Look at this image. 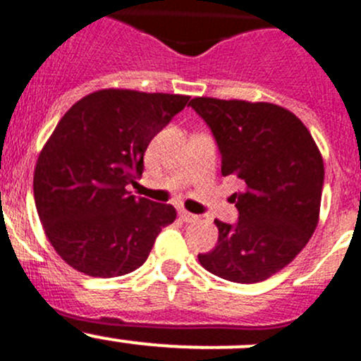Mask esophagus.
I'll use <instances>...</instances> for the list:
<instances>
[{
    "label": "esophagus",
    "mask_w": 361,
    "mask_h": 361,
    "mask_svg": "<svg viewBox=\"0 0 361 361\" xmlns=\"http://www.w3.org/2000/svg\"><path fill=\"white\" fill-rule=\"evenodd\" d=\"M178 214H180L181 221H185V222H197V221H200V217H197V215L190 214V212L183 210V208H180V210H178Z\"/></svg>",
    "instance_id": "34e87169"
}]
</instances>
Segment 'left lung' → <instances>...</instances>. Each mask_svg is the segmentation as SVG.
Returning <instances> with one entry per match:
<instances>
[{
	"label": "left lung",
	"instance_id": "left-lung-1",
	"mask_svg": "<svg viewBox=\"0 0 361 361\" xmlns=\"http://www.w3.org/2000/svg\"><path fill=\"white\" fill-rule=\"evenodd\" d=\"M221 151L222 176L240 178L231 196L235 224L217 221L219 240L197 255L212 274L233 283H258L287 267L308 244L319 222L324 161L308 128L272 103L194 97Z\"/></svg>",
	"mask_w": 361,
	"mask_h": 361
}]
</instances>
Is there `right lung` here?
I'll return each instance as SVG.
<instances>
[{
    "instance_id": "1",
    "label": "right lung",
    "mask_w": 361,
    "mask_h": 361,
    "mask_svg": "<svg viewBox=\"0 0 361 361\" xmlns=\"http://www.w3.org/2000/svg\"><path fill=\"white\" fill-rule=\"evenodd\" d=\"M190 97L103 89L82 97L44 144L33 196L46 237L59 257L92 278L139 269L173 204L135 197L128 183L142 176L144 153Z\"/></svg>"
}]
</instances>
